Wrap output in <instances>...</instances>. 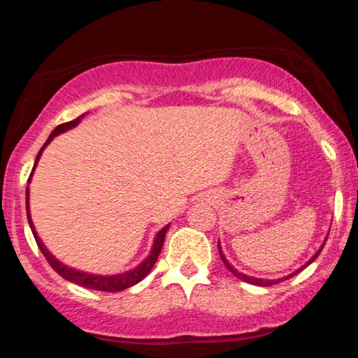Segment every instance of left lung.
<instances>
[{"mask_svg": "<svg viewBox=\"0 0 358 358\" xmlns=\"http://www.w3.org/2000/svg\"><path fill=\"white\" fill-rule=\"evenodd\" d=\"M324 242H327V239H324ZM323 245L324 244H322L320 245V249L316 250V252L313 254V256H311L310 259H308V261L305 262V264L301 266V268L299 269H296L294 271V273H291V274H287V276H285V278H278V279H264V278H254V276H248V274H244V273H239V271H237L236 268H234V266L231 264V262L227 261V259H225V256H224V252H222V248H220V242L219 244H217V248H219V252H220V259L222 261H224V264L227 266V269L231 271V273L234 274V276L236 278H239L241 281H245V282H250V285H256V286H273V285H278V282H281V281H285V279H287V278H293V276H296V274L299 273V271L301 269H305L306 266H310L311 262L315 261L316 257H318V254L322 252V249H323Z\"/></svg>", "mask_w": 358, "mask_h": 358, "instance_id": "obj_1", "label": "left lung"}]
</instances>
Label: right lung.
Returning <instances> with one entry per match:
<instances>
[{"label":"right lung","instance_id":"right-lung-1","mask_svg":"<svg viewBox=\"0 0 358 358\" xmlns=\"http://www.w3.org/2000/svg\"><path fill=\"white\" fill-rule=\"evenodd\" d=\"M85 114H87V113H85ZM85 114H82V116H79L77 119H73V121L65 122V124L57 126L55 129L52 131V134H50V136H48L47 141H45V145L42 146V150H40L38 155H36L34 170H31V175H30V178H28V183L31 182V176H34L36 163H38L40 156H42L45 148L50 145V141L55 136H59V134L65 133V131L72 129V127L79 126V122L82 121V119H84ZM27 217H28V224H30V229H31V232H34V237H35L36 244H38L40 250H42V254L45 256V259H47V261L50 262L52 268L55 269L62 278L67 279V281H71V282H76V285H79V286L87 287V289L106 291V293H117V291L127 289V287L138 285V282L141 281V279H145L148 274H150V271L153 269L156 259H158L159 252H162L163 242H165L166 231H168V229H170V224H168V225H165V227L162 229V231L156 234L155 241H153V245H151L150 254H148L146 259H143V261L139 262L136 268H133V269H129V271H124V273H117V274H92V273H85V271H79V269H76V268H71V266L64 264V262H62L60 259H57L50 252V250L45 248L43 241L40 239V236L35 231L34 220H31V215H30V187H27Z\"/></svg>","mask_w":358,"mask_h":358}]
</instances>
